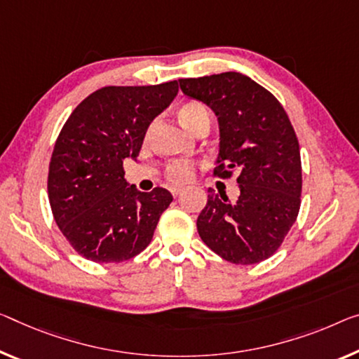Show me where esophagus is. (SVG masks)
<instances>
[{
    "label": "esophagus",
    "mask_w": 359,
    "mask_h": 359,
    "mask_svg": "<svg viewBox=\"0 0 359 359\" xmlns=\"http://www.w3.org/2000/svg\"><path fill=\"white\" fill-rule=\"evenodd\" d=\"M170 191H172V196L173 197H178L181 192H183V189H181V187H172V189H170Z\"/></svg>",
    "instance_id": "esophagus-1"
}]
</instances>
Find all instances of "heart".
<instances>
[{
	"label": "heart",
	"mask_w": 359,
	"mask_h": 359,
	"mask_svg": "<svg viewBox=\"0 0 359 359\" xmlns=\"http://www.w3.org/2000/svg\"><path fill=\"white\" fill-rule=\"evenodd\" d=\"M178 117L186 128L191 130L192 133H197L203 126H210V112H208L205 104L198 101H186L184 104H181L178 109ZM151 130L152 126L147 130L146 137L151 136ZM165 176H167L170 183L183 184L194 176V167L191 163L184 162L170 163L167 170H165Z\"/></svg>",
	"instance_id": "obj_1"
}]
</instances>
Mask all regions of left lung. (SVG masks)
<instances>
[{"mask_svg": "<svg viewBox=\"0 0 359 359\" xmlns=\"http://www.w3.org/2000/svg\"><path fill=\"white\" fill-rule=\"evenodd\" d=\"M180 86L218 117L219 158L213 175L228 180L239 173L236 202L208 189L197 218L198 236L226 262L266 260L300 210L302 161L294 126L266 88L237 72L181 79Z\"/></svg>", "mask_w": 359, "mask_h": 359, "instance_id": "left-lung-1", "label": "left lung"}]
</instances>
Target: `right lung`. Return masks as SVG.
<instances>
[{
	"label": "right lung",
	"instance_id": "add662e5",
	"mask_svg": "<svg viewBox=\"0 0 359 359\" xmlns=\"http://www.w3.org/2000/svg\"><path fill=\"white\" fill-rule=\"evenodd\" d=\"M176 95V80L104 86L60 130L49 162V203L60 233L86 260L120 263L151 244L173 197L162 187L126 186L123 161L140 156L149 125Z\"/></svg>",
	"mask_w": 359,
	"mask_h": 359
}]
</instances>
